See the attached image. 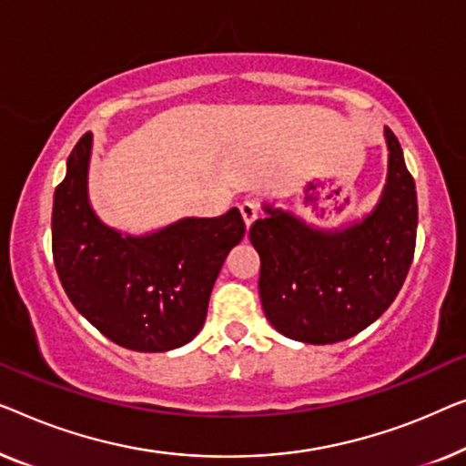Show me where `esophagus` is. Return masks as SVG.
<instances>
[{
	"label": "esophagus",
	"instance_id": "1",
	"mask_svg": "<svg viewBox=\"0 0 466 466\" xmlns=\"http://www.w3.org/2000/svg\"><path fill=\"white\" fill-rule=\"evenodd\" d=\"M240 213H242V219H245V224H247V228L253 224L255 219H258V215H259V207H258V202H253V200H245L240 205Z\"/></svg>",
	"mask_w": 466,
	"mask_h": 466
}]
</instances>
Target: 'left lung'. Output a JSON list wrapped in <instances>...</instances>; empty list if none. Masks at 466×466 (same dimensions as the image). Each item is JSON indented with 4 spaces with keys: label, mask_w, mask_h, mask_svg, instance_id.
Segmentation results:
<instances>
[{
    "label": "left lung",
    "mask_w": 466,
    "mask_h": 466,
    "mask_svg": "<svg viewBox=\"0 0 466 466\" xmlns=\"http://www.w3.org/2000/svg\"><path fill=\"white\" fill-rule=\"evenodd\" d=\"M389 179L371 215L346 230L317 232L289 213L266 207L248 230L258 248L259 298L283 336L333 344L357 336L392 301L416 248V183L390 128Z\"/></svg>",
    "instance_id": "left-lung-1"
}]
</instances>
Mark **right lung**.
Instances as JSON below:
<instances>
[{"instance_id": "right-lung-1", "label": "right lung", "mask_w": 466, "mask_h": 466, "mask_svg": "<svg viewBox=\"0 0 466 466\" xmlns=\"http://www.w3.org/2000/svg\"><path fill=\"white\" fill-rule=\"evenodd\" d=\"M93 135L80 137L55 189L52 258L71 304L124 349L165 352L196 338L226 255L245 236L238 208L213 219H181L165 230L120 236L86 196Z\"/></svg>"}]
</instances>
